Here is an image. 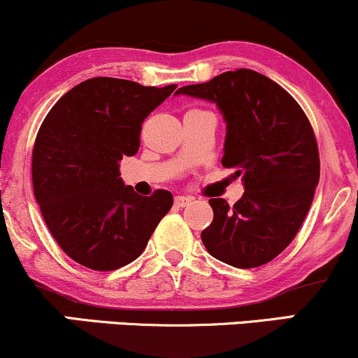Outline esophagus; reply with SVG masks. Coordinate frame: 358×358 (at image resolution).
Segmentation results:
<instances>
[{"instance_id":"esophagus-1","label":"esophagus","mask_w":358,"mask_h":358,"mask_svg":"<svg viewBox=\"0 0 358 358\" xmlns=\"http://www.w3.org/2000/svg\"><path fill=\"white\" fill-rule=\"evenodd\" d=\"M192 203L190 196H185V195H178L175 196V205L176 207H187V205Z\"/></svg>"}]
</instances>
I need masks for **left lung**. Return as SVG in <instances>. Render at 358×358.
Wrapping results in <instances>:
<instances>
[{"label": "left lung", "mask_w": 358, "mask_h": 358, "mask_svg": "<svg viewBox=\"0 0 358 358\" xmlns=\"http://www.w3.org/2000/svg\"><path fill=\"white\" fill-rule=\"evenodd\" d=\"M176 94L215 102L227 122L222 166L244 176L231 207L210 199L213 220L202 232L208 252L234 268L268 264L294 239L320 180L310 119L281 85L250 69L224 72Z\"/></svg>", "instance_id": "8db88e82"}]
</instances>
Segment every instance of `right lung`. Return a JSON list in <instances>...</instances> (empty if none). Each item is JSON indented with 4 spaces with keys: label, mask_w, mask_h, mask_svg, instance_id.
Listing matches in <instances>:
<instances>
[{
    "label": "right lung",
    "mask_w": 358,
    "mask_h": 358,
    "mask_svg": "<svg viewBox=\"0 0 358 358\" xmlns=\"http://www.w3.org/2000/svg\"><path fill=\"white\" fill-rule=\"evenodd\" d=\"M175 89L94 77L43 119L31 153L35 199L57 244L85 268L133 262L173 205L168 190L141 196L124 187L119 162L138 153L141 124Z\"/></svg>",
    "instance_id": "add662e5"
}]
</instances>
